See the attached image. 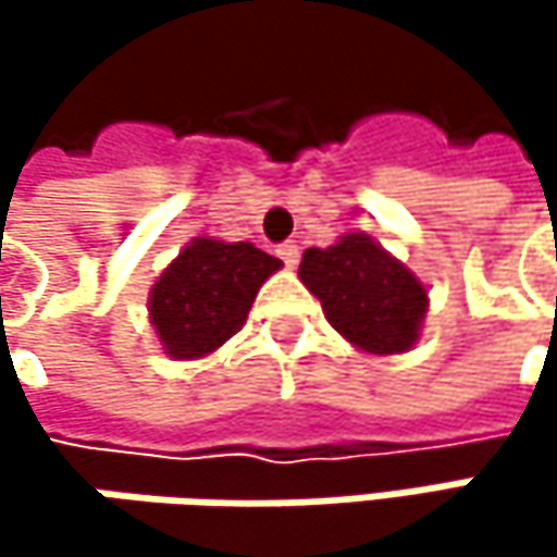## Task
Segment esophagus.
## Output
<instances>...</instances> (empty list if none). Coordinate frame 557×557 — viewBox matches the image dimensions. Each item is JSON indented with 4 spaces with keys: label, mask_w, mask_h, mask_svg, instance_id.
Here are the masks:
<instances>
[{
    "label": "esophagus",
    "mask_w": 557,
    "mask_h": 557,
    "mask_svg": "<svg viewBox=\"0 0 557 557\" xmlns=\"http://www.w3.org/2000/svg\"><path fill=\"white\" fill-rule=\"evenodd\" d=\"M277 255L286 268H296V261H299V245H296V242H283L277 248Z\"/></svg>",
    "instance_id": "obj_1"
}]
</instances>
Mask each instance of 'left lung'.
Wrapping results in <instances>:
<instances>
[{
    "mask_svg": "<svg viewBox=\"0 0 557 557\" xmlns=\"http://www.w3.org/2000/svg\"><path fill=\"white\" fill-rule=\"evenodd\" d=\"M299 280L322 302L325 319L371 355L409 351L425 315V286L368 235H345L332 248H309Z\"/></svg>",
    "mask_w": 557,
    "mask_h": 557,
    "instance_id": "left-lung-1",
    "label": "left lung"
}]
</instances>
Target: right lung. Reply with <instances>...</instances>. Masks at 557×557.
Instances as JSON below:
<instances>
[{"instance_id": "right-lung-1", "label": "right lung", "mask_w": 557, "mask_h": 557, "mask_svg": "<svg viewBox=\"0 0 557 557\" xmlns=\"http://www.w3.org/2000/svg\"><path fill=\"white\" fill-rule=\"evenodd\" d=\"M277 258L251 242H189L151 289V322L170 358H202L225 345L248 319Z\"/></svg>"}]
</instances>
